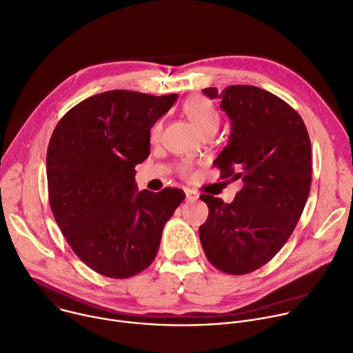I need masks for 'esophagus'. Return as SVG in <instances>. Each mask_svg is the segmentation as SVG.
<instances>
[{
    "label": "esophagus",
    "mask_w": 353,
    "mask_h": 353,
    "mask_svg": "<svg viewBox=\"0 0 353 353\" xmlns=\"http://www.w3.org/2000/svg\"><path fill=\"white\" fill-rule=\"evenodd\" d=\"M199 199V194L196 193V192H193V190H190V189H186V200L188 201H196Z\"/></svg>",
    "instance_id": "1"
}]
</instances>
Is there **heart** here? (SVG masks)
Returning a JSON list of instances; mask_svg holds the SVG:
<instances>
[{
  "mask_svg": "<svg viewBox=\"0 0 353 353\" xmlns=\"http://www.w3.org/2000/svg\"><path fill=\"white\" fill-rule=\"evenodd\" d=\"M185 114L188 119L193 123V125L197 128V131L204 135L207 132H215L219 125V114L216 108L211 101H208L204 97H193L185 103ZM161 132V123H156L152 128V139H159ZM190 167L188 164H183L181 167V174L188 175Z\"/></svg>",
  "mask_w": 353,
  "mask_h": 353,
  "instance_id": "b5f03b06",
  "label": "heart"
}]
</instances>
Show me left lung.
<instances>
[{"mask_svg": "<svg viewBox=\"0 0 353 353\" xmlns=\"http://www.w3.org/2000/svg\"><path fill=\"white\" fill-rule=\"evenodd\" d=\"M221 99L232 121L228 146L214 165L222 179L243 181L232 203L201 194L208 218L199 229L207 259L229 274L269 262L294 232L312 182V149L299 114L279 97L252 85H230Z\"/></svg>", "mask_w": 353, "mask_h": 353, "instance_id": "8db88e82", "label": "left lung"}]
</instances>
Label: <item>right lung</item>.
Segmentation results:
<instances>
[{
  "label": "right lung",
  "instance_id": "1",
  "mask_svg": "<svg viewBox=\"0 0 353 353\" xmlns=\"http://www.w3.org/2000/svg\"><path fill=\"white\" fill-rule=\"evenodd\" d=\"M176 98L108 91L76 105L52 132L47 178L54 218L76 255L103 276L145 270L185 200L181 189L153 193L135 185V165L150 153V128Z\"/></svg>",
  "mask_w": 353,
  "mask_h": 353
}]
</instances>
